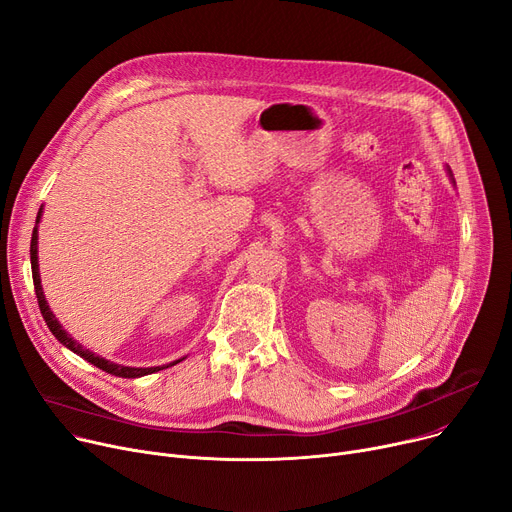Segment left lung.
I'll return each mask as SVG.
<instances>
[{"label": "left lung", "mask_w": 512, "mask_h": 512, "mask_svg": "<svg viewBox=\"0 0 512 512\" xmlns=\"http://www.w3.org/2000/svg\"><path fill=\"white\" fill-rule=\"evenodd\" d=\"M446 173H448V177H450V182H453V186H455V177H453V171H450L448 165H446Z\"/></svg>", "instance_id": "8db88e82"}]
</instances>
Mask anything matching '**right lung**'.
Here are the masks:
<instances>
[{"instance_id": "obj_1", "label": "right lung", "mask_w": 512, "mask_h": 512, "mask_svg": "<svg viewBox=\"0 0 512 512\" xmlns=\"http://www.w3.org/2000/svg\"><path fill=\"white\" fill-rule=\"evenodd\" d=\"M41 217H43V206L39 208V215H37V223H35V229H33V239H30V266H33V281H35V293H37V299H39V308H41V314L49 326V330L53 333V337L62 343L64 347H68L70 351H74L76 355L84 357L86 362H90L93 366H97L99 370L111 374V376H119V378H140V376H148V374H155L159 370H165L169 366H175L182 362V359H175V362L167 364V366H150V368H130V366H122V364H115V362H109V359L88 351L86 347H82L68 330L59 324V320L55 318V314L51 312L47 299H45V291H43V285H41V270H39V223H41Z\"/></svg>"}]
</instances>
